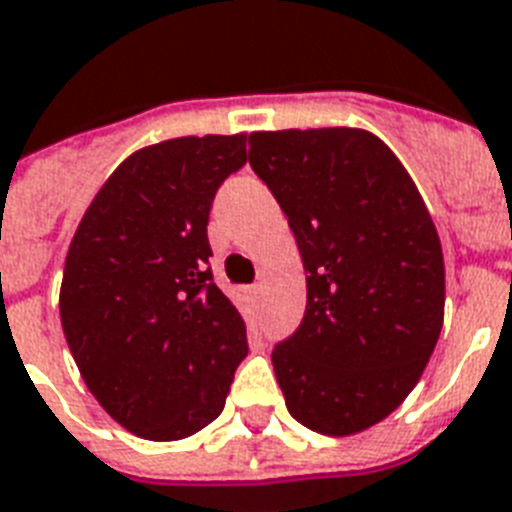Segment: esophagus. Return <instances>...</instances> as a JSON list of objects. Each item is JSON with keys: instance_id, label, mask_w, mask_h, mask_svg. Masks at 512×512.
I'll use <instances>...</instances> for the list:
<instances>
[{"instance_id": "esophagus-1", "label": "esophagus", "mask_w": 512, "mask_h": 512, "mask_svg": "<svg viewBox=\"0 0 512 512\" xmlns=\"http://www.w3.org/2000/svg\"><path fill=\"white\" fill-rule=\"evenodd\" d=\"M248 296H251V301H259V298H261V285H251V288H248Z\"/></svg>"}]
</instances>
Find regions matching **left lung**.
I'll use <instances>...</instances> for the list:
<instances>
[{
  "label": "left lung",
  "mask_w": 512,
  "mask_h": 512,
  "mask_svg": "<svg viewBox=\"0 0 512 512\" xmlns=\"http://www.w3.org/2000/svg\"><path fill=\"white\" fill-rule=\"evenodd\" d=\"M248 161L296 235L306 312L272 351L288 412L354 436L410 396L444 325V253L418 187L367 129L253 132Z\"/></svg>",
  "instance_id": "1"
}]
</instances>
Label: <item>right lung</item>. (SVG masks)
I'll list each match as a JSON object with an SVG mask.
<instances>
[{
    "label": "right lung",
    "mask_w": 512,
    "mask_h": 512,
    "mask_svg": "<svg viewBox=\"0 0 512 512\" xmlns=\"http://www.w3.org/2000/svg\"><path fill=\"white\" fill-rule=\"evenodd\" d=\"M245 163V134L147 145L81 216L60 322L81 378L118 425L187 439L224 410L248 354L245 322L208 269V211Z\"/></svg>",
    "instance_id": "add662e5"
}]
</instances>
